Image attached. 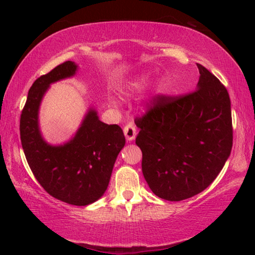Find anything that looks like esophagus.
<instances>
[{"instance_id":"1","label":"esophagus","mask_w":255,"mask_h":255,"mask_svg":"<svg viewBox=\"0 0 255 255\" xmlns=\"http://www.w3.org/2000/svg\"><path fill=\"white\" fill-rule=\"evenodd\" d=\"M124 134H125V138H127L128 141L133 140L134 139L135 134H137V128H135V125L132 123V122H128V123L125 124Z\"/></svg>"}]
</instances>
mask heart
<instances>
[{
	"label": "heart",
	"instance_id": "obj_1",
	"mask_svg": "<svg viewBox=\"0 0 255 255\" xmlns=\"http://www.w3.org/2000/svg\"><path fill=\"white\" fill-rule=\"evenodd\" d=\"M144 82H145V80H141V81L134 83L133 86L135 87V88H140V87H142V85H144Z\"/></svg>",
	"mask_w": 255,
	"mask_h": 255
}]
</instances>
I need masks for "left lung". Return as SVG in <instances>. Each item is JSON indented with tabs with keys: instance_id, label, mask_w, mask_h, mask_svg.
<instances>
[{
	"instance_id": "left-lung-1",
	"label": "left lung",
	"mask_w": 255,
	"mask_h": 255,
	"mask_svg": "<svg viewBox=\"0 0 255 255\" xmlns=\"http://www.w3.org/2000/svg\"><path fill=\"white\" fill-rule=\"evenodd\" d=\"M200 80L194 92L155 95L141 116L135 144L148 187L167 201L200 194L221 172L232 148L231 102L216 76L196 64Z\"/></svg>"
}]
</instances>
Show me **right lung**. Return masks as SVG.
Segmentation results:
<instances>
[{"mask_svg": "<svg viewBox=\"0 0 255 255\" xmlns=\"http://www.w3.org/2000/svg\"><path fill=\"white\" fill-rule=\"evenodd\" d=\"M72 61L58 65L31 86L19 121L20 141L34 177L47 194L72 205H88L107 190L111 173L125 137L120 125L101 122L89 110L81 128L71 141L51 146L38 128V109L52 82L74 75Z\"/></svg>", "mask_w": 255, "mask_h": 255, "instance_id": "obj_1", "label": "right lung"}]
</instances>
